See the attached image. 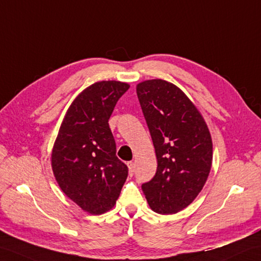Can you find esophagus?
<instances>
[{"mask_svg": "<svg viewBox=\"0 0 261 261\" xmlns=\"http://www.w3.org/2000/svg\"><path fill=\"white\" fill-rule=\"evenodd\" d=\"M128 169H129V174L133 175V173H135V163L132 161L128 162Z\"/></svg>", "mask_w": 261, "mask_h": 261, "instance_id": "1", "label": "esophagus"}]
</instances>
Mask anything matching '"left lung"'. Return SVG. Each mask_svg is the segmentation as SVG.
<instances>
[{
    "label": "left lung",
    "instance_id": "8db88e82",
    "mask_svg": "<svg viewBox=\"0 0 261 261\" xmlns=\"http://www.w3.org/2000/svg\"><path fill=\"white\" fill-rule=\"evenodd\" d=\"M137 94L152 138L158 168L141 186L154 213L173 215L197 198L213 166L207 123L182 90L152 79L137 84Z\"/></svg>",
    "mask_w": 261,
    "mask_h": 261
}]
</instances>
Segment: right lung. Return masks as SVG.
<instances>
[{
  "label": "right lung",
  "instance_id": "1",
  "mask_svg": "<svg viewBox=\"0 0 261 261\" xmlns=\"http://www.w3.org/2000/svg\"><path fill=\"white\" fill-rule=\"evenodd\" d=\"M130 84L99 81L79 93L66 110L51 153V166L65 196L90 215L111 210L128 177L116 155L109 119Z\"/></svg>",
  "mask_w": 261,
  "mask_h": 261
}]
</instances>
